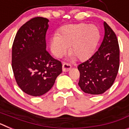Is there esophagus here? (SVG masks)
I'll use <instances>...</instances> for the list:
<instances>
[{
	"mask_svg": "<svg viewBox=\"0 0 129 129\" xmlns=\"http://www.w3.org/2000/svg\"><path fill=\"white\" fill-rule=\"evenodd\" d=\"M71 64L68 62H64L62 64V71L63 72H68L70 70L71 68Z\"/></svg>",
	"mask_w": 129,
	"mask_h": 129,
	"instance_id": "esophagus-1",
	"label": "esophagus"
}]
</instances>
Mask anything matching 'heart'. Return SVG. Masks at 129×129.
Returning a JSON list of instances; mask_svg holds the SVG:
<instances>
[{
  "label": "heart",
  "mask_w": 129,
  "mask_h": 129,
  "mask_svg": "<svg viewBox=\"0 0 129 129\" xmlns=\"http://www.w3.org/2000/svg\"><path fill=\"white\" fill-rule=\"evenodd\" d=\"M100 37V30L94 25L86 23L63 26L60 34L51 39V51L57 57H61L70 47V53L77 59H86L92 53Z\"/></svg>",
  "instance_id": "obj_1"
}]
</instances>
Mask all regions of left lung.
Segmentation results:
<instances>
[{
	"mask_svg": "<svg viewBox=\"0 0 129 129\" xmlns=\"http://www.w3.org/2000/svg\"><path fill=\"white\" fill-rule=\"evenodd\" d=\"M105 35L99 49L79 64L78 85L86 94H103L113 85L119 67V47L116 34L104 22Z\"/></svg>",
	"mask_w": 129,
	"mask_h": 129,
	"instance_id": "8db88e82",
	"label": "left lung"
}]
</instances>
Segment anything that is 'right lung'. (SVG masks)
<instances>
[{"label": "right lung", "instance_id": "right-lung-1", "mask_svg": "<svg viewBox=\"0 0 129 129\" xmlns=\"http://www.w3.org/2000/svg\"><path fill=\"white\" fill-rule=\"evenodd\" d=\"M48 22L41 17L30 19L19 28L12 46L11 66L16 82L32 96L48 92L62 72L61 61L46 50Z\"/></svg>", "mask_w": 129, "mask_h": 129}]
</instances>
